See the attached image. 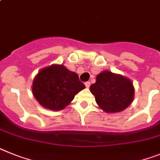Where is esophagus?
Here are the masks:
<instances>
[{
  "label": "esophagus",
  "mask_w": 160,
  "mask_h": 160,
  "mask_svg": "<svg viewBox=\"0 0 160 160\" xmlns=\"http://www.w3.org/2000/svg\"><path fill=\"white\" fill-rule=\"evenodd\" d=\"M84 84H85L86 88H89V87H90V84H91V83H90L89 81H87V82H85V83H84Z\"/></svg>",
  "instance_id": "esophagus-1"
}]
</instances>
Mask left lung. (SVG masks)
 <instances>
[{
	"label": "left lung",
	"mask_w": 160,
	"mask_h": 160,
	"mask_svg": "<svg viewBox=\"0 0 160 160\" xmlns=\"http://www.w3.org/2000/svg\"><path fill=\"white\" fill-rule=\"evenodd\" d=\"M96 102L106 113H117L126 109L134 98L133 84L129 79L108 71L97 76L95 84L90 86Z\"/></svg>",
	"instance_id": "left-lung-1"
}]
</instances>
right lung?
I'll return each mask as SVG.
<instances>
[{"mask_svg": "<svg viewBox=\"0 0 160 160\" xmlns=\"http://www.w3.org/2000/svg\"><path fill=\"white\" fill-rule=\"evenodd\" d=\"M84 88L76 73L63 65H51L38 72L32 91L40 105L57 111L65 108Z\"/></svg>", "mask_w": 160, "mask_h": 160, "instance_id": "1", "label": "right lung"}]
</instances>
